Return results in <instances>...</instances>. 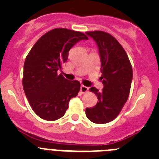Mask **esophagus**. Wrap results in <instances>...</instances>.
I'll return each mask as SVG.
<instances>
[{"instance_id": "esophagus-1", "label": "esophagus", "mask_w": 159, "mask_h": 159, "mask_svg": "<svg viewBox=\"0 0 159 159\" xmlns=\"http://www.w3.org/2000/svg\"><path fill=\"white\" fill-rule=\"evenodd\" d=\"M88 89H89V88H88V87L84 86V85H81L80 92H82V93H86V92L88 91Z\"/></svg>"}]
</instances>
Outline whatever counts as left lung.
Here are the masks:
<instances>
[{
  "instance_id": "1",
  "label": "left lung",
  "mask_w": 159,
  "mask_h": 159,
  "mask_svg": "<svg viewBox=\"0 0 159 159\" xmlns=\"http://www.w3.org/2000/svg\"><path fill=\"white\" fill-rule=\"evenodd\" d=\"M98 45L101 60L100 80L103 88H90L98 102L93 107L86 108L89 120L98 124L107 123L116 119L128 99L133 71L127 54L116 38L102 31L87 32Z\"/></svg>"
}]
</instances>
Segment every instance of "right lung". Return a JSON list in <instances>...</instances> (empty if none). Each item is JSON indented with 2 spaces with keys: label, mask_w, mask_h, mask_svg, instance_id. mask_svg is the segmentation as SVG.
I'll return each instance as SVG.
<instances>
[{
  "label": "right lung",
  "mask_w": 159,
  "mask_h": 159,
  "mask_svg": "<svg viewBox=\"0 0 159 159\" xmlns=\"http://www.w3.org/2000/svg\"><path fill=\"white\" fill-rule=\"evenodd\" d=\"M84 33L67 29L49 31L36 41L24 64V91L39 117L54 121L65 114L68 102L80 89V83L67 80L57 71L67 61L77 42L88 40Z\"/></svg>",
  "instance_id": "1"
}]
</instances>
